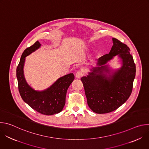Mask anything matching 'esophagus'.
Instances as JSON below:
<instances>
[{
  "label": "esophagus",
  "instance_id": "34e87169",
  "mask_svg": "<svg viewBox=\"0 0 149 149\" xmlns=\"http://www.w3.org/2000/svg\"><path fill=\"white\" fill-rule=\"evenodd\" d=\"M84 75V72H83V71H80V70H79V71H78L77 72V73H76V77L77 78H80L82 75Z\"/></svg>",
  "mask_w": 149,
  "mask_h": 149
}]
</instances>
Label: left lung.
<instances>
[{
    "label": "left lung",
    "instance_id": "left-lung-1",
    "mask_svg": "<svg viewBox=\"0 0 149 149\" xmlns=\"http://www.w3.org/2000/svg\"><path fill=\"white\" fill-rule=\"evenodd\" d=\"M112 39L113 45L109 54L99 58L97 67L91 69L87 77L81 78L88 105L97 114L114 111L128 100L136 75V65L130 48L117 39ZM117 54L122 66L111 72L106 63Z\"/></svg>",
    "mask_w": 149,
    "mask_h": 149
}]
</instances>
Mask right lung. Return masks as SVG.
Returning <instances> with one entry per match:
<instances>
[{
    "mask_svg": "<svg viewBox=\"0 0 149 149\" xmlns=\"http://www.w3.org/2000/svg\"><path fill=\"white\" fill-rule=\"evenodd\" d=\"M40 45L36 41L24 51L16 68V77L19 92L22 100L37 112L50 116L62 110L65 104L67 90L74 80V75L70 73L60 77L51 86L43 91H35L30 87L24 74L25 58L39 49Z\"/></svg>",
    "mask_w": 149,
    "mask_h": 149,
    "instance_id": "1",
    "label": "right lung"
}]
</instances>
